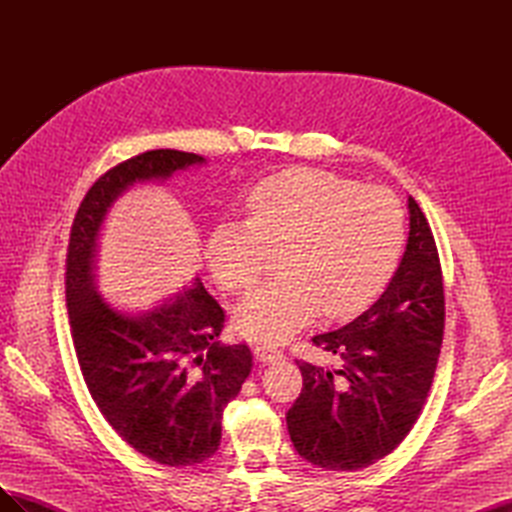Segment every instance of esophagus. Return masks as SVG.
<instances>
[{
	"instance_id": "obj_1",
	"label": "esophagus",
	"mask_w": 512,
	"mask_h": 512,
	"mask_svg": "<svg viewBox=\"0 0 512 512\" xmlns=\"http://www.w3.org/2000/svg\"><path fill=\"white\" fill-rule=\"evenodd\" d=\"M254 352H256V356L260 361H265V363H275V361H282L284 359V352L277 348L275 344H271V342H260V344H256L254 346Z\"/></svg>"
}]
</instances>
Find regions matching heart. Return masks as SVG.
<instances>
[{"label":"heart","mask_w":512,"mask_h":512,"mask_svg":"<svg viewBox=\"0 0 512 512\" xmlns=\"http://www.w3.org/2000/svg\"><path fill=\"white\" fill-rule=\"evenodd\" d=\"M247 222H226L207 243L209 267L226 290L252 288L282 250L280 277L237 307V329L282 342L320 309L344 318L371 301L406 243V213L393 192L318 168L260 181L245 200Z\"/></svg>","instance_id":"1"}]
</instances>
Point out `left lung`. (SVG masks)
<instances>
[{"label":"left lung","instance_id":"1","mask_svg":"<svg viewBox=\"0 0 512 512\" xmlns=\"http://www.w3.org/2000/svg\"><path fill=\"white\" fill-rule=\"evenodd\" d=\"M410 237L380 299L346 327L314 335L339 369L294 359L303 391L286 423L297 453L312 466L356 472L404 442L421 416L444 337V284L436 239L408 198Z\"/></svg>","mask_w":512,"mask_h":512}]
</instances>
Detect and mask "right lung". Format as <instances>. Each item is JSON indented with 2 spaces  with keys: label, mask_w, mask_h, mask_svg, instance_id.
Listing matches in <instances>:
<instances>
[{
  "label": "right lung",
  "mask_w": 512,
  "mask_h": 512,
  "mask_svg": "<svg viewBox=\"0 0 512 512\" xmlns=\"http://www.w3.org/2000/svg\"><path fill=\"white\" fill-rule=\"evenodd\" d=\"M203 162L153 149L108 168L81 200L66 254V305L76 359L98 410L134 451L168 468L198 466L222 442V414L252 374L247 344L222 346L226 312L196 284L138 318L108 307L94 288L98 230L134 181Z\"/></svg>",
  "instance_id": "add662e5"
}]
</instances>
